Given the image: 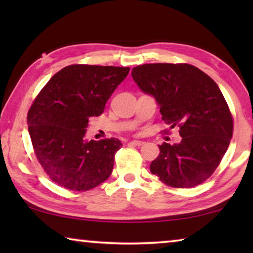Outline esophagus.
I'll list each match as a JSON object with an SVG mask.
<instances>
[{
	"label": "esophagus",
	"mask_w": 253,
	"mask_h": 253,
	"mask_svg": "<svg viewBox=\"0 0 253 253\" xmlns=\"http://www.w3.org/2000/svg\"><path fill=\"white\" fill-rule=\"evenodd\" d=\"M130 144L135 145V146H142V145H144V142L143 140H131Z\"/></svg>",
	"instance_id": "esophagus-1"
}]
</instances>
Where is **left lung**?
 <instances>
[{
    "label": "left lung",
    "instance_id": "obj_1",
    "mask_svg": "<svg viewBox=\"0 0 253 253\" xmlns=\"http://www.w3.org/2000/svg\"><path fill=\"white\" fill-rule=\"evenodd\" d=\"M131 77L160 106L162 119L179 127L178 144L160 145L151 172L166 185L193 187L211 176L229 147L233 119L211 77L187 63L137 66Z\"/></svg>",
    "mask_w": 253,
    "mask_h": 253
}]
</instances>
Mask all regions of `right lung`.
<instances>
[{"label":"right lung","mask_w":253,"mask_h":253,"mask_svg":"<svg viewBox=\"0 0 253 253\" xmlns=\"http://www.w3.org/2000/svg\"><path fill=\"white\" fill-rule=\"evenodd\" d=\"M129 68L71 65L57 72L28 113V128L38 161L59 186L88 191L113 172L117 138L85 139L90 117L105 105Z\"/></svg>","instance_id":"add662e5"}]
</instances>
